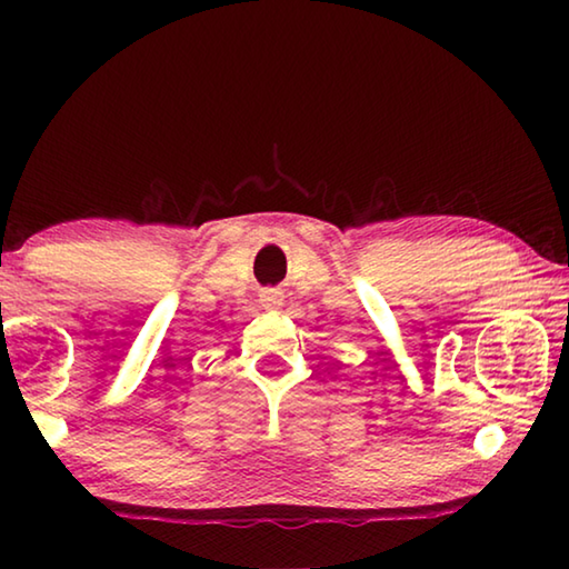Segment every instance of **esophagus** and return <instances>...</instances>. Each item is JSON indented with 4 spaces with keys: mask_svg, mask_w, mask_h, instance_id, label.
Instances as JSON below:
<instances>
[{
    "mask_svg": "<svg viewBox=\"0 0 569 569\" xmlns=\"http://www.w3.org/2000/svg\"><path fill=\"white\" fill-rule=\"evenodd\" d=\"M261 306L263 308H281L283 291H278V288H266V291H261Z\"/></svg>",
    "mask_w": 569,
    "mask_h": 569,
    "instance_id": "obj_1",
    "label": "esophagus"
}]
</instances>
